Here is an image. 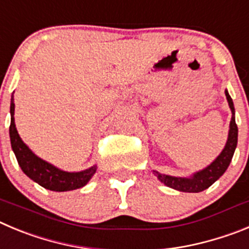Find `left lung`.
Instances as JSON below:
<instances>
[{"mask_svg":"<svg viewBox=\"0 0 249 249\" xmlns=\"http://www.w3.org/2000/svg\"><path fill=\"white\" fill-rule=\"evenodd\" d=\"M226 98H227L228 105L232 111V118L230 122V130H228V138L226 145L218 156L212 161L210 165L202 170L194 172L189 178H180V176H171V175L160 174V172L152 170L156 178L167 187L178 190L181 192H201L208 189L212 183L216 182L221 176L226 172L230 166L232 158H233L234 150L237 147V140H238V127L236 124V116H234V105L233 100L228 94V90H225Z\"/></svg>","mask_w":249,"mask_h":249,"instance_id":"left-lung-1","label":"left lung"}]
</instances>
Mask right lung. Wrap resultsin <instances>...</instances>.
Instances as JSON below:
<instances>
[{"instance_id": "1", "label": "right lung", "mask_w": 249, "mask_h": 249, "mask_svg": "<svg viewBox=\"0 0 249 249\" xmlns=\"http://www.w3.org/2000/svg\"><path fill=\"white\" fill-rule=\"evenodd\" d=\"M11 125H10V139L11 146L15 152L16 159L18 161L22 171L35 182L41 185L42 187L51 191L64 192L77 190L86 186L89 182L93 175L97 172V165H93L89 169L78 172H69L58 169L57 166L49 163L37 156L30 147L23 142L19 136L17 127L15 124V99L13 94L11 97Z\"/></svg>"}]
</instances>
